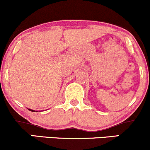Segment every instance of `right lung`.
<instances>
[{"instance_id": "obj_1", "label": "right lung", "mask_w": 150, "mask_h": 150, "mask_svg": "<svg viewBox=\"0 0 150 150\" xmlns=\"http://www.w3.org/2000/svg\"><path fill=\"white\" fill-rule=\"evenodd\" d=\"M29 110H30V111H34H34H34V110H32V109H30V108H29Z\"/></svg>"}]
</instances>
